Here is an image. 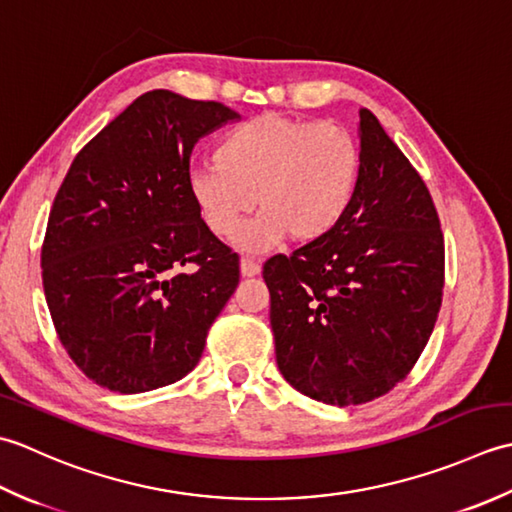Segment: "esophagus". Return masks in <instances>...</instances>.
<instances>
[{
  "instance_id": "esophagus-1",
  "label": "esophagus",
  "mask_w": 512,
  "mask_h": 512,
  "mask_svg": "<svg viewBox=\"0 0 512 512\" xmlns=\"http://www.w3.org/2000/svg\"><path fill=\"white\" fill-rule=\"evenodd\" d=\"M260 274V265L252 258H243L241 260V276L243 278H254Z\"/></svg>"
}]
</instances>
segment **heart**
<instances>
[{
  "instance_id": "obj_1",
  "label": "heart",
  "mask_w": 512,
  "mask_h": 512,
  "mask_svg": "<svg viewBox=\"0 0 512 512\" xmlns=\"http://www.w3.org/2000/svg\"><path fill=\"white\" fill-rule=\"evenodd\" d=\"M218 163L196 165L187 192L203 223L218 238L265 252L287 236L307 245L331 234L349 212L360 181V148L333 123L265 112L238 125L216 150Z\"/></svg>"
}]
</instances>
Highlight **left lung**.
<instances>
[{"label": "left lung", "mask_w": 512, "mask_h": 512, "mask_svg": "<svg viewBox=\"0 0 512 512\" xmlns=\"http://www.w3.org/2000/svg\"><path fill=\"white\" fill-rule=\"evenodd\" d=\"M360 181L331 234L263 267L283 378L318 402H371L406 378L442 305L444 238L433 198L369 110Z\"/></svg>", "instance_id": "8db88e82"}]
</instances>
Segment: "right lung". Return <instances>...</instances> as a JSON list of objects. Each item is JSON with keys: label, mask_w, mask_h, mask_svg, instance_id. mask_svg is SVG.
Listing matches in <instances>:
<instances>
[{"label": "right lung", "mask_w": 512, "mask_h": 512, "mask_svg": "<svg viewBox=\"0 0 512 512\" xmlns=\"http://www.w3.org/2000/svg\"><path fill=\"white\" fill-rule=\"evenodd\" d=\"M238 119L223 103L152 90L72 161L41 276L61 344L101 387L152 391L201 360L238 285V256L203 223L187 174L198 139Z\"/></svg>", "instance_id": "right-lung-1"}]
</instances>
